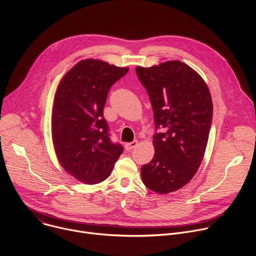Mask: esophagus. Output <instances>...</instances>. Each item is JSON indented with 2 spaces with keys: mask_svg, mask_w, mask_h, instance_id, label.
<instances>
[{
  "mask_svg": "<svg viewBox=\"0 0 256 256\" xmlns=\"http://www.w3.org/2000/svg\"><path fill=\"white\" fill-rule=\"evenodd\" d=\"M136 144H138V140H134V142H126V144H124L126 150L130 151V150H132L134 148L136 147Z\"/></svg>",
  "mask_w": 256,
  "mask_h": 256,
  "instance_id": "obj_1",
  "label": "esophagus"
}]
</instances>
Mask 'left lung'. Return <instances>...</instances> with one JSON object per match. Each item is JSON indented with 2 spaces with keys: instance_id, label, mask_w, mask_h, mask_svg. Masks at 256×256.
<instances>
[{
  "instance_id": "left-lung-1",
  "label": "left lung",
  "mask_w": 256,
  "mask_h": 256,
  "mask_svg": "<svg viewBox=\"0 0 256 256\" xmlns=\"http://www.w3.org/2000/svg\"><path fill=\"white\" fill-rule=\"evenodd\" d=\"M136 72L149 95L155 122L154 158L142 166L144 184L166 194L184 188L196 173L206 151L212 102L202 78L171 60Z\"/></svg>"
}]
</instances>
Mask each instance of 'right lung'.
Returning a JSON list of instances; mask_svg holds the SVG:
<instances>
[{
  "label": "right lung",
  "instance_id": "right-lung-1",
  "mask_svg": "<svg viewBox=\"0 0 256 256\" xmlns=\"http://www.w3.org/2000/svg\"><path fill=\"white\" fill-rule=\"evenodd\" d=\"M128 72V68L84 60L66 72L56 92L54 150L62 168L84 184L105 180L124 152L122 146L110 138L103 109L109 89Z\"/></svg>",
  "mask_w": 256,
  "mask_h": 256
}]
</instances>
